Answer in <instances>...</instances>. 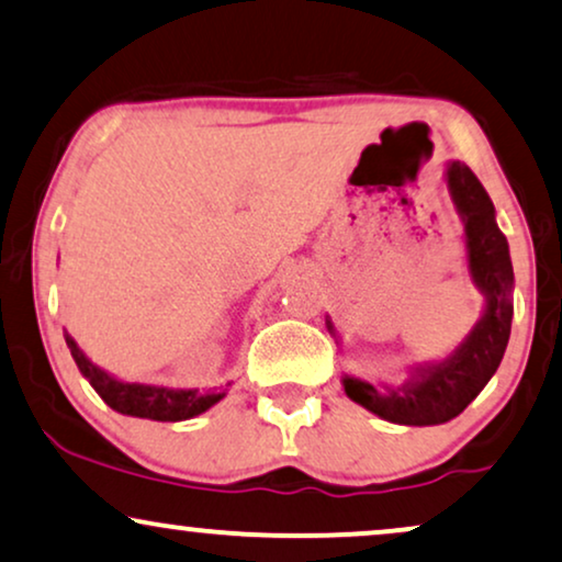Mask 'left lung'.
Wrapping results in <instances>:
<instances>
[{"label": "left lung", "mask_w": 562, "mask_h": 562, "mask_svg": "<svg viewBox=\"0 0 562 562\" xmlns=\"http://www.w3.org/2000/svg\"><path fill=\"white\" fill-rule=\"evenodd\" d=\"M443 179L464 225L467 269L485 297L482 316L446 358L409 366L402 383H371L350 373L342 375L345 394L355 404L381 420L417 428L449 423L474 402L498 371L514 318V265L508 240L495 223L493 199L461 160L446 162ZM326 329L339 345L331 318H326Z\"/></svg>", "instance_id": "obj_1"}]
</instances>
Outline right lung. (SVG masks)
<instances>
[{"mask_svg":"<svg viewBox=\"0 0 562 562\" xmlns=\"http://www.w3.org/2000/svg\"><path fill=\"white\" fill-rule=\"evenodd\" d=\"M64 339H67L69 352H72L80 373L90 381V386L95 389L98 396H101L111 409L122 412V415L145 417V420L158 423H181L202 415V412H207L210 407H215V404L228 394L231 381L220 389H173L155 386V383L122 381L113 373L103 371L101 366L92 363L67 329H64Z\"/></svg>","mask_w":562,"mask_h":562,"instance_id":"add662e5","label":"right lung"}]
</instances>
